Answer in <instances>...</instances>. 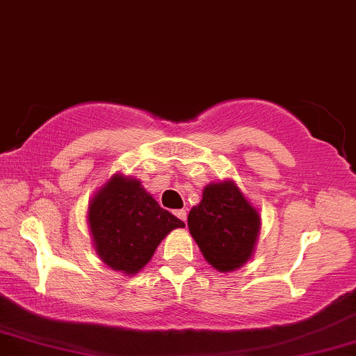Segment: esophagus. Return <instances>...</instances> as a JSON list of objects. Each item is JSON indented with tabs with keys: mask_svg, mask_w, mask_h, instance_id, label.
I'll list each match as a JSON object with an SVG mask.
<instances>
[{
	"mask_svg": "<svg viewBox=\"0 0 356 356\" xmlns=\"http://www.w3.org/2000/svg\"><path fill=\"white\" fill-rule=\"evenodd\" d=\"M175 216H177L179 221H183L186 225V218H188V214H186V211L185 209H177V211H175Z\"/></svg>",
	"mask_w": 356,
	"mask_h": 356,
	"instance_id": "obj_1",
	"label": "esophagus"
}]
</instances>
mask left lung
I'll return each instance as SVG.
<instances>
[{"instance_id":"1","label":"left lung","mask_w":356,"mask_h":356,"mask_svg":"<svg viewBox=\"0 0 356 356\" xmlns=\"http://www.w3.org/2000/svg\"><path fill=\"white\" fill-rule=\"evenodd\" d=\"M188 227L206 261L219 272L239 269L254 252L261 216L234 181L209 183L188 214Z\"/></svg>"}]
</instances>
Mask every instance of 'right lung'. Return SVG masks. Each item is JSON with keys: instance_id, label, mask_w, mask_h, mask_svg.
Segmentation results:
<instances>
[{"instance_id": "right-lung-1", "label": "right lung", "mask_w": 356, "mask_h": 356, "mask_svg": "<svg viewBox=\"0 0 356 356\" xmlns=\"http://www.w3.org/2000/svg\"><path fill=\"white\" fill-rule=\"evenodd\" d=\"M94 248L113 270L137 274L161 239L185 222L166 211L138 179L113 175L89 203Z\"/></svg>"}]
</instances>
